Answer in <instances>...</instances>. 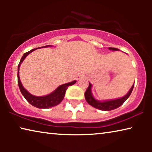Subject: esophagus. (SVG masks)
Segmentation results:
<instances>
[{"label": "esophagus", "mask_w": 152, "mask_h": 152, "mask_svg": "<svg viewBox=\"0 0 152 152\" xmlns=\"http://www.w3.org/2000/svg\"><path fill=\"white\" fill-rule=\"evenodd\" d=\"M84 76V74H83V73H79L78 74V76H77V78L78 79H80V78H81L82 76Z\"/></svg>", "instance_id": "34e87169"}]
</instances>
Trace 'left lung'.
I'll use <instances>...</instances> for the list:
<instances>
[{
    "mask_svg": "<svg viewBox=\"0 0 152 152\" xmlns=\"http://www.w3.org/2000/svg\"><path fill=\"white\" fill-rule=\"evenodd\" d=\"M109 50L112 51H119V49L115 48H109ZM134 84L135 83H133L132 88H130L129 91V92L124 96L118 98V99H115L105 100V101H101L96 99L94 97L93 94L92 93V85L91 82H89V86L88 87V88L86 89L85 93H84V96H85L86 101H87V102H88L90 105H91L92 107L101 110H106V111L111 110L121 107L123 103H124V102L128 99L129 96H130V94H132L133 87H134Z\"/></svg>",
    "mask_w": 152,
    "mask_h": 152,
    "instance_id": "8db88e82",
    "label": "left lung"
}]
</instances>
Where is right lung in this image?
I'll return each instance as SVG.
<instances>
[{
  "label": "right lung",
  "mask_w": 152,
  "mask_h": 152,
  "mask_svg": "<svg viewBox=\"0 0 152 152\" xmlns=\"http://www.w3.org/2000/svg\"><path fill=\"white\" fill-rule=\"evenodd\" d=\"M48 47H52V45H48L43 46V47L33 49V50H30L28 52L25 53L23 57L21 58L20 60V62L18 65V72H17V78H18V84H19V89L21 92L23 96L25 97V99L27 100V102H29V103L33 105V107H37L38 109H48V108H51L55 106H57L60 102L62 101L64 99V96H65L66 91L68 89V87L69 86H72L76 82V80H74L72 82H68V83L64 84L62 85L59 86L57 88L54 90L52 92H51L50 94L45 95V96H35L28 92L26 89H25L21 82L20 80V77H19V68L20 66V64L23 63V61L25 59L27 56L32 52V51H35L37 49L39 48H48Z\"/></svg>",
  "instance_id": "obj_1"
}]
</instances>
